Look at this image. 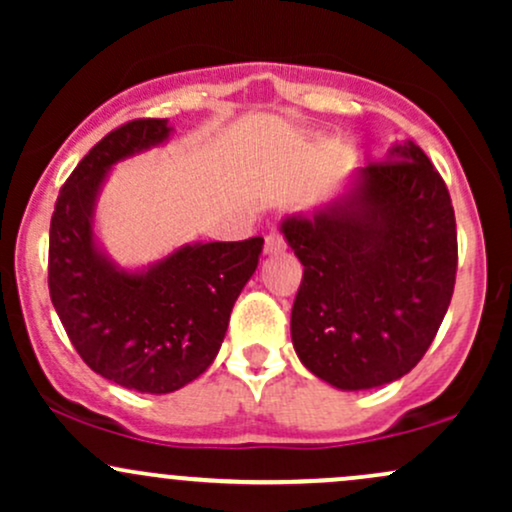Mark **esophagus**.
Segmentation results:
<instances>
[{
    "instance_id": "obj_1",
    "label": "esophagus",
    "mask_w": 512,
    "mask_h": 512,
    "mask_svg": "<svg viewBox=\"0 0 512 512\" xmlns=\"http://www.w3.org/2000/svg\"><path fill=\"white\" fill-rule=\"evenodd\" d=\"M284 248H286V243L279 233H269L267 240H264V252H267V255H279Z\"/></svg>"
}]
</instances>
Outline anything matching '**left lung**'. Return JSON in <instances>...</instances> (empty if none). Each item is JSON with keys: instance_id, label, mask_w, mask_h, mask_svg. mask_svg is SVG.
Returning a JSON list of instances; mask_svg holds the SVG:
<instances>
[{"instance_id": "1", "label": "left lung", "mask_w": 512, "mask_h": 512, "mask_svg": "<svg viewBox=\"0 0 512 512\" xmlns=\"http://www.w3.org/2000/svg\"><path fill=\"white\" fill-rule=\"evenodd\" d=\"M279 231L303 264L291 339L315 378L344 392L407 375L436 337L455 289L448 187L411 139L356 168L342 190Z\"/></svg>"}]
</instances>
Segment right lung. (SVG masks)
Wrapping results in <instances>:
<instances>
[{
    "mask_svg": "<svg viewBox=\"0 0 512 512\" xmlns=\"http://www.w3.org/2000/svg\"><path fill=\"white\" fill-rule=\"evenodd\" d=\"M173 132L168 120H134L103 137L64 182L50 221V298L74 349L93 373L149 395L180 390L214 363L264 245L185 243L139 267L108 255L96 231L105 182Z\"/></svg>",
    "mask_w": 512,
    "mask_h": 512,
    "instance_id": "1",
    "label": "right lung"
}]
</instances>
